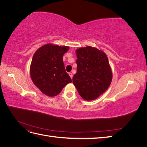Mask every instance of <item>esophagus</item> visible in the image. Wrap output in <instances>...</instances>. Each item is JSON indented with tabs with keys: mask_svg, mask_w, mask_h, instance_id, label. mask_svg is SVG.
Masks as SVG:
<instances>
[{
	"mask_svg": "<svg viewBox=\"0 0 147 147\" xmlns=\"http://www.w3.org/2000/svg\"><path fill=\"white\" fill-rule=\"evenodd\" d=\"M69 76L70 77V78H72V77H73V74H72V73L70 72V73H69Z\"/></svg>",
	"mask_w": 147,
	"mask_h": 147,
	"instance_id": "esophagus-1",
	"label": "esophagus"
}]
</instances>
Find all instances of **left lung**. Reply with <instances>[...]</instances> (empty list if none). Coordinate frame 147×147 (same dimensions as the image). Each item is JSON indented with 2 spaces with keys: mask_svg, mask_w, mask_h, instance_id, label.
<instances>
[{
  "mask_svg": "<svg viewBox=\"0 0 147 147\" xmlns=\"http://www.w3.org/2000/svg\"><path fill=\"white\" fill-rule=\"evenodd\" d=\"M77 70L73 83L84 100L96 99L107 90L112 80V72L105 53L86 47L76 50Z\"/></svg>",
  "mask_w": 147,
  "mask_h": 147,
  "instance_id": "left-lung-1",
  "label": "left lung"
}]
</instances>
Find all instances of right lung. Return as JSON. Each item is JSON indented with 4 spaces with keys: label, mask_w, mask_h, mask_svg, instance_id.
I'll list each match as a JSON object with an SVG mask.
<instances>
[{
    "label": "right lung",
    "mask_w": 147,
    "mask_h": 147,
    "mask_svg": "<svg viewBox=\"0 0 147 147\" xmlns=\"http://www.w3.org/2000/svg\"><path fill=\"white\" fill-rule=\"evenodd\" d=\"M69 47L48 43L35 51L30 67V77L44 94H59L72 80L65 72L63 57Z\"/></svg>",
    "instance_id": "1"
}]
</instances>
